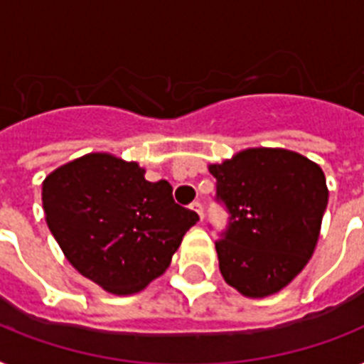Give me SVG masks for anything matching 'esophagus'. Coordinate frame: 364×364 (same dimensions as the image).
<instances>
[{"label": "esophagus", "instance_id": "1", "mask_svg": "<svg viewBox=\"0 0 364 364\" xmlns=\"http://www.w3.org/2000/svg\"><path fill=\"white\" fill-rule=\"evenodd\" d=\"M191 210L196 211V213L200 215V219H204V205H202V202H198V200L193 202V204H191Z\"/></svg>", "mask_w": 364, "mask_h": 364}]
</instances>
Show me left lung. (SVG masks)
Returning a JSON list of instances; mask_svg holds the SVG:
<instances>
[{"mask_svg": "<svg viewBox=\"0 0 364 364\" xmlns=\"http://www.w3.org/2000/svg\"><path fill=\"white\" fill-rule=\"evenodd\" d=\"M227 228L215 242L228 285L251 299L277 293L316 249L328 191L316 162L285 149H247L210 166Z\"/></svg>", "mask_w": 364, "mask_h": 364, "instance_id": "obj_1", "label": "left lung"}]
</instances>
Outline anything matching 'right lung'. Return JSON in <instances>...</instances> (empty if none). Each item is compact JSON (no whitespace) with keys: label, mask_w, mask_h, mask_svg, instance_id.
<instances>
[{"label":"right lung","mask_w":364,"mask_h":364,"mask_svg":"<svg viewBox=\"0 0 364 364\" xmlns=\"http://www.w3.org/2000/svg\"><path fill=\"white\" fill-rule=\"evenodd\" d=\"M143 173L136 162L92 153L43 183L47 225L65 259L109 293H137L159 277L198 221L176 204L170 183Z\"/></svg>","instance_id":"right-lung-1"}]
</instances>
